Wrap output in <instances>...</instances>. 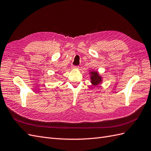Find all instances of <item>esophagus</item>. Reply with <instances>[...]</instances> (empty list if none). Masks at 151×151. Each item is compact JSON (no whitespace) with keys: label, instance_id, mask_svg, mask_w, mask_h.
<instances>
[{"label":"esophagus","instance_id":"34e87169","mask_svg":"<svg viewBox=\"0 0 151 151\" xmlns=\"http://www.w3.org/2000/svg\"><path fill=\"white\" fill-rule=\"evenodd\" d=\"M71 68H73V69H78V68H79V66H78V65H72L71 66Z\"/></svg>","mask_w":151,"mask_h":151}]
</instances>
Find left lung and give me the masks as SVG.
Listing matches in <instances>:
<instances>
[{"label":"left lung","instance_id":"obj_1","mask_svg":"<svg viewBox=\"0 0 151 151\" xmlns=\"http://www.w3.org/2000/svg\"><path fill=\"white\" fill-rule=\"evenodd\" d=\"M91 75V82L94 86L101 83L103 82V78L100 76L99 73L96 71H91L89 72Z\"/></svg>","mask_w":151,"mask_h":151}]
</instances>
